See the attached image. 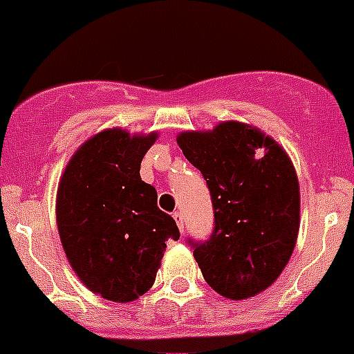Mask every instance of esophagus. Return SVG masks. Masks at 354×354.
<instances>
[{"instance_id":"obj_1","label":"esophagus","mask_w":354,"mask_h":354,"mask_svg":"<svg viewBox=\"0 0 354 354\" xmlns=\"http://www.w3.org/2000/svg\"><path fill=\"white\" fill-rule=\"evenodd\" d=\"M174 219H175V223H177V226H179L180 232H183V230H184V216H183V212H179V210H177V212H174Z\"/></svg>"}]
</instances>
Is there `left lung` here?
<instances>
[{"mask_svg": "<svg viewBox=\"0 0 354 354\" xmlns=\"http://www.w3.org/2000/svg\"><path fill=\"white\" fill-rule=\"evenodd\" d=\"M177 144L202 171L212 198V235L189 239L203 277L230 300L261 293L290 261L300 228V187L286 151L236 121L184 131Z\"/></svg>", "mask_w": 354, "mask_h": 354, "instance_id": "left-lung-1", "label": "left lung"}]
</instances>
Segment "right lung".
Here are the masks:
<instances>
[{
  "mask_svg": "<svg viewBox=\"0 0 354 354\" xmlns=\"http://www.w3.org/2000/svg\"><path fill=\"white\" fill-rule=\"evenodd\" d=\"M158 133H96L61 175L56 219L66 258L84 286L126 304L151 290L167 242L180 236L160 210L158 193L140 179V163Z\"/></svg>",
  "mask_w": 354,
  "mask_h": 354,
  "instance_id": "1",
  "label": "right lung"
}]
</instances>
